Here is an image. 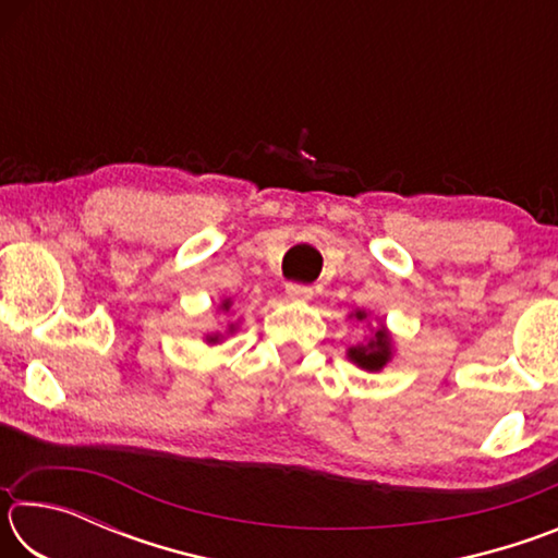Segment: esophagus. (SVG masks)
<instances>
[{"instance_id":"1","label":"esophagus","mask_w":558,"mask_h":558,"mask_svg":"<svg viewBox=\"0 0 558 558\" xmlns=\"http://www.w3.org/2000/svg\"><path fill=\"white\" fill-rule=\"evenodd\" d=\"M286 292H288L290 300H300V302H305V300L313 298V288H310V286H298V282H290V286L286 288Z\"/></svg>"}]
</instances>
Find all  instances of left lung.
<instances>
[{
	"label": "left lung",
	"instance_id": "8db88e82",
	"mask_svg": "<svg viewBox=\"0 0 558 558\" xmlns=\"http://www.w3.org/2000/svg\"><path fill=\"white\" fill-rule=\"evenodd\" d=\"M349 317H354L356 323H364L369 313H366V310H354V313H349ZM366 327H369V337H364V342L347 347V359L356 364L359 369L376 374L393 359V337L384 323L376 327H372V323H366Z\"/></svg>",
	"mask_w": 558,
	"mask_h": 558
}]
</instances>
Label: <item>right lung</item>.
<instances>
[{"label":"right lung","instance_id":"obj_1","mask_svg":"<svg viewBox=\"0 0 558 558\" xmlns=\"http://www.w3.org/2000/svg\"><path fill=\"white\" fill-rule=\"evenodd\" d=\"M231 305H233V300L226 298V300H221L219 310H221V313H229ZM235 329H239V323H231V325H229V335H233ZM204 342H206V344H219V342H223V335H219V332H216V335H206Z\"/></svg>","mask_w":558,"mask_h":558}]
</instances>
